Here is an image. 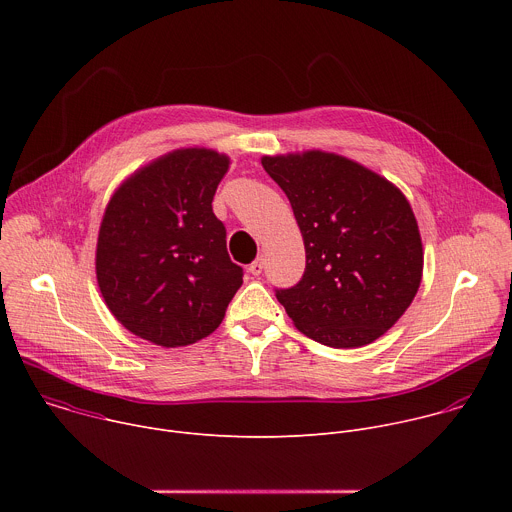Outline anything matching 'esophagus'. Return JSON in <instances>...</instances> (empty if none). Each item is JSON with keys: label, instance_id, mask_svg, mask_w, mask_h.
<instances>
[{"label": "esophagus", "instance_id": "obj_1", "mask_svg": "<svg viewBox=\"0 0 512 512\" xmlns=\"http://www.w3.org/2000/svg\"><path fill=\"white\" fill-rule=\"evenodd\" d=\"M263 269H265V261H263V257H257V259L249 265V273H251V275H261V273H263Z\"/></svg>", "mask_w": 512, "mask_h": 512}]
</instances>
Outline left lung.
I'll return each mask as SVG.
<instances>
[{
	"instance_id": "1",
	"label": "left lung",
	"mask_w": 512,
	"mask_h": 512,
	"mask_svg": "<svg viewBox=\"0 0 512 512\" xmlns=\"http://www.w3.org/2000/svg\"><path fill=\"white\" fill-rule=\"evenodd\" d=\"M289 198L306 271L275 296L308 338L358 348L383 336L411 306L423 247L405 194L377 172L320 150L263 156Z\"/></svg>"
}]
</instances>
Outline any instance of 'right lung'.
<instances>
[{
    "instance_id": "obj_1",
    "label": "right lung",
    "mask_w": 512,
    "mask_h": 512,
    "mask_svg": "<svg viewBox=\"0 0 512 512\" xmlns=\"http://www.w3.org/2000/svg\"><path fill=\"white\" fill-rule=\"evenodd\" d=\"M229 156L170 152L133 172L111 196L97 241V283L111 314L135 336L188 346L221 326L243 283L227 231L212 212Z\"/></svg>"
}]
</instances>
